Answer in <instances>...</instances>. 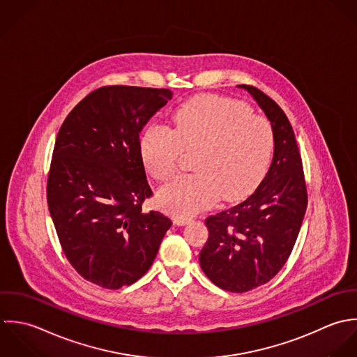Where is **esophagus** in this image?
<instances>
[{"instance_id": "34e87169", "label": "esophagus", "mask_w": 357, "mask_h": 357, "mask_svg": "<svg viewBox=\"0 0 357 357\" xmlns=\"http://www.w3.org/2000/svg\"><path fill=\"white\" fill-rule=\"evenodd\" d=\"M190 222V218H182V216H174V223L178 225V226H183V225H188Z\"/></svg>"}]
</instances>
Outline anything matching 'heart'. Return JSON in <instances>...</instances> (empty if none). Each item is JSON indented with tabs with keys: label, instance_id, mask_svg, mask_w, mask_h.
Segmentation results:
<instances>
[{
	"label": "heart",
	"instance_id": "b5f03b06",
	"mask_svg": "<svg viewBox=\"0 0 357 357\" xmlns=\"http://www.w3.org/2000/svg\"><path fill=\"white\" fill-rule=\"evenodd\" d=\"M193 175L178 176L158 192L160 206L182 218L197 214L222 196L236 200L262 178L272 154L269 121L251 114L241 102L199 96L172 116V128L150 126L141 137V155L147 172L157 181L169 179L181 150L199 149Z\"/></svg>",
	"mask_w": 357,
	"mask_h": 357
}]
</instances>
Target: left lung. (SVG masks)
<instances>
[{"label":"left lung","mask_w":357,"mask_h":357,"mask_svg":"<svg viewBox=\"0 0 357 357\" xmlns=\"http://www.w3.org/2000/svg\"><path fill=\"white\" fill-rule=\"evenodd\" d=\"M245 89L271 121L275 151L268 174L243 203L206 219L208 240L200 266L222 289L245 292L268 283L284 266L307 204L302 160L292 127L268 95Z\"/></svg>","instance_id":"1"}]
</instances>
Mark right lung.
I'll list each match as a JSON object with an SVG mask.
<instances>
[{
  "mask_svg": "<svg viewBox=\"0 0 357 357\" xmlns=\"http://www.w3.org/2000/svg\"><path fill=\"white\" fill-rule=\"evenodd\" d=\"M169 89L112 85L85 96L63 121L47 185L50 214L73 268L117 289L151 266L172 222L143 213L151 189L139 135Z\"/></svg>",
  "mask_w": 357,
  "mask_h": 357,
  "instance_id": "1",
  "label": "right lung"
}]
</instances>
